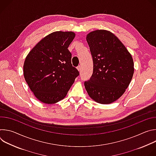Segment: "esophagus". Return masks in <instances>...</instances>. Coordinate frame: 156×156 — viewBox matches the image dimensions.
Returning a JSON list of instances; mask_svg holds the SVG:
<instances>
[{"label":"esophagus","mask_w":156,"mask_h":156,"mask_svg":"<svg viewBox=\"0 0 156 156\" xmlns=\"http://www.w3.org/2000/svg\"><path fill=\"white\" fill-rule=\"evenodd\" d=\"M77 70H78L79 72H80L81 70V66H78V67H77Z\"/></svg>","instance_id":"1"}]
</instances>
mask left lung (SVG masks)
I'll return each instance as SVG.
<instances>
[{"label": "left lung", "mask_w": 156, "mask_h": 156, "mask_svg": "<svg viewBox=\"0 0 156 156\" xmlns=\"http://www.w3.org/2000/svg\"><path fill=\"white\" fill-rule=\"evenodd\" d=\"M93 60V72L84 81L90 97L99 104H111L125 93L134 73L131 55L110 31L99 30L86 36Z\"/></svg>", "instance_id": "left-lung-1"}]
</instances>
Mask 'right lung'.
<instances>
[{"instance_id": "1", "label": "right lung", "mask_w": 156, "mask_h": 156, "mask_svg": "<svg viewBox=\"0 0 156 156\" xmlns=\"http://www.w3.org/2000/svg\"><path fill=\"white\" fill-rule=\"evenodd\" d=\"M75 37L72 31H55L41 39L27 56L23 75L35 97L52 104L67 94L79 72L72 64L68 48Z\"/></svg>"}]
</instances>
